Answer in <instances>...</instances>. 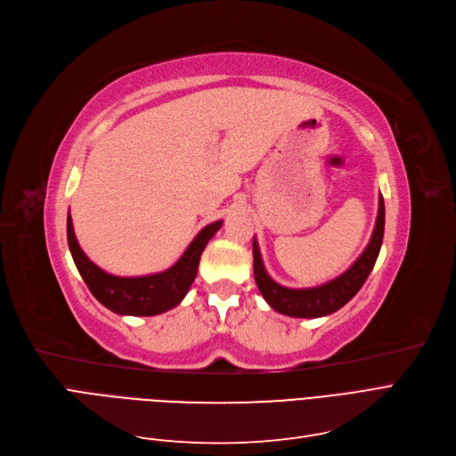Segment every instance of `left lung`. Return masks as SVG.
<instances>
[{
    "instance_id": "8db88e82",
    "label": "left lung",
    "mask_w": 456,
    "mask_h": 456,
    "mask_svg": "<svg viewBox=\"0 0 456 456\" xmlns=\"http://www.w3.org/2000/svg\"><path fill=\"white\" fill-rule=\"evenodd\" d=\"M383 229H385V202H383V197L379 195V210H378L376 227L372 232V239H370L361 257L338 278L308 289L283 288V285L276 283L271 276H268L261 259L259 246L254 239V276L261 295L268 302V306L289 317H323L336 310H340L359 293L368 274L372 273L376 259L379 256L381 242H383Z\"/></svg>"
}]
</instances>
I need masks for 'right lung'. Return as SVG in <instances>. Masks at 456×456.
<instances>
[{
    "label": "right lung",
    "mask_w": 456,
    "mask_h": 456,
    "mask_svg": "<svg viewBox=\"0 0 456 456\" xmlns=\"http://www.w3.org/2000/svg\"><path fill=\"white\" fill-rule=\"evenodd\" d=\"M222 224L224 222H214L200 229L183 256L171 268L137 278L112 276L94 265L77 242L71 216H67V242H69L71 256L82 280L86 281L88 289L101 305L118 315H158L178 306L185 293L190 291L197 276L202 249L207 248Z\"/></svg>",
    "instance_id": "right-lung-1"
}]
</instances>
